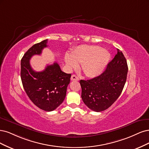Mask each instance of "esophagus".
Segmentation results:
<instances>
[{"label": "esophagus", "instance_id": "obj_1", "mask_svg": "<svg viewBox=\"0 0 149 149\" xmlns=\"http://www.w3.org/2000/svg\"><path fill=\"white\" fill-rule=\"evenodd\" d=\"M79 80V77H77L75 75H72L71 76V80H72V81H74V80L78 81Z\"/></svg>", "mask_w": 149, "mask_h": 149}]
</instances>
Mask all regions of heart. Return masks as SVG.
I'll use <instances>...</instances> for the list:
<instances>
[{
	"instance_id": "1",
	"label": "heart",
	"mask_w": 149,
	"mask_h": 149,
	"mask_svg": "<svg viewBox=\"0 0 149 149\" xmlns=\"http://www.w3.org/2000/svg\"><path fill=\"white\" fill-rule=\"evenodd\" d=\"M110 59L109 52L97 46L81 45L76 47L70 55L67 54L65 63L70 69H81L86 76L95 77L102 73Z\"/></svg>"
}]
</instances>
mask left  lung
I'll list each match as a JSON object with an SVG mask.
<instances>
[{"instance_id": "obj_1", "label": "left lung", "mask_w": 149, "mask_h": 149, "mask_svg": "<svg viewBox=\"0 0 149 149\" xmlns=\"http://www.w3.org/2000/svg\"><path fill=\"white\" fill-rule=\"evenodd\" d=\"M117 51L103 73L93 79L80 81L83 102L94 111H102L111 107L125 85L128 71L127 61L123 52L118 49Z\"/></svg>"}]
</instances>
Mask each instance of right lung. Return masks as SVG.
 Wrapping results in <instances>:
<instances>
[{
	"mask_svg": "<svg viewBox=\"0 0 149 149\" xmlns=\"http://www.w3.org/2000/svg\"><path fill=\"white\" fill-rule=\"evenodd\" d=\"M47 42L46 40L37 43L25 52L21 60L20 74L24 90L31 102L44 111H51L64 100L71 74L62 72L56 62L41 72L31 68V57L40 55Z\"/></svg>",
	"mask_w": 149,
	"mask_h": 149,
	"instance_id": "add662e5",
	"label": "right lung"
}]
</instances>
